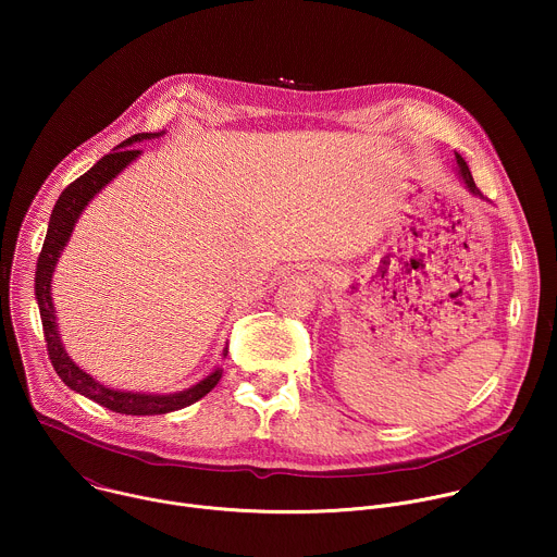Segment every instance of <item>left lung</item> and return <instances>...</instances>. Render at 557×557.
<instances>
[{
  "mask_svg": "<svg viewBox=\"0 0 557 557\" xmlns=\"http://www.w3.org/2000/svg\"><path fill=\"white\" fill-rule=\"evenodd\" d=\"M456 165H458V174H460V178H462L465 187H467L473 196H481V198H483L481 189L475 187V183H473V178H471V172H469V168H467V163H465V158H462L460 153H456Z\"/></svg>",
  "mask_w": 557,
  "mask_h": 557,
  "instance_id": "left-lung-1",
  "label": "left lung"
}]
</instances>
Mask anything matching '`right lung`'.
Here are the masks:
<instances>
[{"mask_svg": "<svg viewBox=\"0 0 557 557\" xmlns=\"http://www.w3.org/2000/svg\"><path fill=\"white\" fill-rule=\"evenodd\" d=\"M163 132L158 134H134L127 140H123L121 145H116V149L108 156H103L101 161L88 170L84 176H78L74 183H70L52 213H50V222H48V231H46V240L37 260V271H35V297L39 304V314H41V324H44V337H46V348H48V357L52 361L54 372L61 376V381L78 392L88 396L95 404L119 412V414H132V417H153V414H168L181 408H187L191 404H196L198 399H202L205 394H209L220 376H222V368H215L209 376H205L202 381H198L196 385L183 389V392H174V394H143V392H121V389H112L101 385L97 379H92L88 372H84L78 368L67 352L63 350L61 337H59V329H57V317H54V306H52V295H50V284H52V273L57 267V260L63 251V247L67 245L74 222L82 215V211L88 207V202L112 181L116 178L132 161L140 156V149H136L134 145L140 140H149L161 136ZM228 348H224V357H226Z\"/></svg>", "mask_w": 557, "mask_h": 557, "instance_id": "add662e5", "label": "right lung"}]
</instances>
